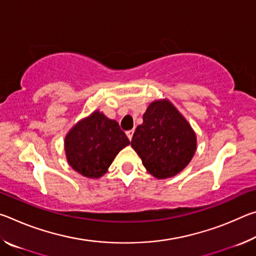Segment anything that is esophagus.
Wrapping results in <instances>:
<instances>
[{"label": "esophagus", "mask_w": 256, "mask_h": 256, "mask_svg": "<svg viewBox=\"0 0 256 256\" xmlns=\"http://www.w3.org/2000/svg\"><path fill=\"white\" fill-rule=\"evenodd\" d=\"M133 133H134V130H128V131H126V136H128V140H130V141L132 140Z\"/></svg>", "instance_id": "1"}]
</instances>
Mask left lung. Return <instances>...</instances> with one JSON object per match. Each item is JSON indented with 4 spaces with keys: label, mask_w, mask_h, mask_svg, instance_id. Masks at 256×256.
Returning a JSON list of instances; mask_svg holds the SVG:
<instances>
[{
    "label": "left lung",
    "mask_w": 256,
    "mask_h": 256,
    "mask_svg": "<svg viewBox=\"0 0 256 256\" xmlns=\"http://www.w3.org/2000/svg\"><path fill=\"white\" fill-rule=\"evenodd\" d=\"M131 146L146 172L158 180L176 176L196 151V134L180 110L168 100L150 104L138 125Z\"/></svg>",
    "instance_id": "left-lung-1"
}]
</instances>
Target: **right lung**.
I'll return each instance as SVG.
<instances>
[{
    "mask_svg": "<svg viewBox=\"0 0 256 256\" xmlns=\"http://www.w3.org/2000/svg\"><path fill=\"white\" fill-rule=\"evenodd\" d=\"M130 140L115 120L94 110L80 120L66 136V160L76 172L86 178L105 175L112 160Z\"/></svg>",
    "mask_w": 256,
    "mask_h": 256,
    "instance_id": "right-lung-1",
    "label": "right lung"
}]
</instances>
